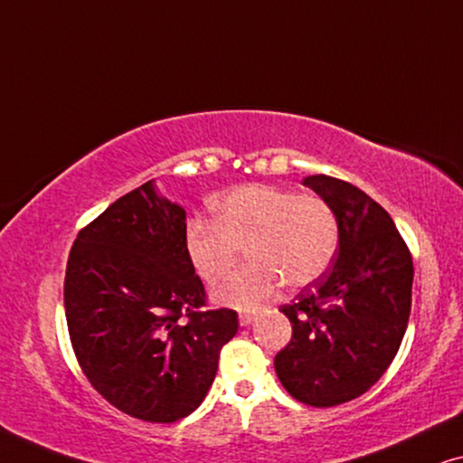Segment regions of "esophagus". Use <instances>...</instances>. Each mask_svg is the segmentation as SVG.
I'll return each instance as SVG.
<instances>
[{"instance_id":"34e87169","label":"esophagus","mask_w":463,"mask_h":463,"mask_svg":"<svg viewBox=\"0 0 463 463\" xmlns=\"http://www.w3.org/2000/svg\"><path fill=\"white\" fill-rule=\"evenodd\" d=\"M253 318H256V315H251V312H243V315H239V323L243 325V327H247V325L253 323Z\"/></svg>"}]
</instances>
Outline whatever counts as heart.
<instances>
[{"instance_id": "1", "label": "heart", "mask_w": 463, "mask_h": 463, "mask_svg": "<svg viewBox=\"0 0 463 463\" xmlns=\"http://www.w3.org/2000/svg\"><path fill=\"white\" fill-rule=\"evenodd\" d=\"M213 220L186 224L184 251L193 270L213 283L241 247L247 258L212 289L218 304L256 310L281 281L302 289L321 279L340 245V222L327 199L272 184L234 186L210 199Z\"/></svg>"}]
</instances>
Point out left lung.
<instances>
[{
  "label": "left lung",
  "instance_id": "left-lung-1",
  "mask_svg": "<svg viewBox=\"0 0 463 463\" xmlns=\"http://www.w3.org/2000/svg\"><path fill=\"white\" fill-rule=\"evenodd\" d=\"M302 184L334 207L340 247L331 269L281 306L291 340L275 371L296 401L335 407L367 392L399 353L413 260L388 212L361 188L325 174Z\"/></svg>",
  "mask_w": 463,
  "mask_h": 463
}]
</instances>
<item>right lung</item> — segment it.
<instances>
[{
  "label": "right lung",
  "instance_id": "obj_1",
  "mask_svg": "<svg viewBox=\"0 0 463 463\" xmlns=\"http://www.w3.org/2000/svg\"><path fill=\"white\" fill-rule=\"evenodd\" d=\"M184 231L186 212L148 180L80 231L64 277L81 371L110 405L153 424L203 402L220 350L239 329L234 310L203 308Z\"/></svg>",
  "mask_w": 463,
  "mask_h": 463
}]
</instances>
